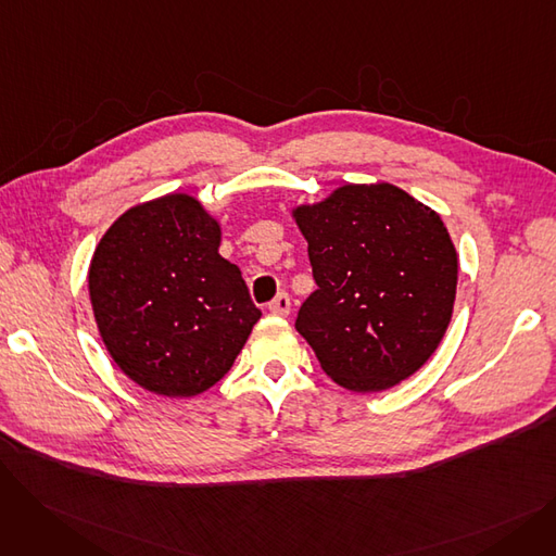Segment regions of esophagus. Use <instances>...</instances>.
I'll return each instance as SVG.
<instances>
[{
	"label": "esophagus",
	"instance_id": "34e87169",
	"mask_svg": "<svg viewBox=\"0 0 556 556\" xmlns=\"http://www.w3.org/2000/svg\"><path fill=\"white\" fill-rule=\"evenodd\" d=\"M268 311L275 313V315H281L286 317L290 313V298L286 293H279L270 304H268Z\"/></svg>",
	"mask_w": 556,
	"mask_h": 556
}]
</instances>
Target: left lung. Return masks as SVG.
<instances>
[{"instance_id": "left-lung-1", "label": "left lung", "mask_w": 556, "mask_h": 556, "mask_svg": "<svg viewBox=\"0 0 556 556\" xmlns=\"http://www.w3.org/2000/svg\"><path fill=\"white\" fill-rule=\"evenodd\" d=\"M295 220L308 241L315 293L295 329L323 369L354 392L413 376L453 315L457 254L430 207L394 185H346Z\"/></svg>"}]
</instances>
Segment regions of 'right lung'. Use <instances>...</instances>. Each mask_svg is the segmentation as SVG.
<instances>
[{"label": "right lung", "mask_w": 556, "mask_h": 556, "mask_svg": "<svg viewBox=\"0 0 556 556\" xmlns=\"http://www.w3.org/2000/svg\"><path fill=\"white\" fill-rule=\"evenodd\" d=\"M220 227L185 193L137 204L103 233L90 300L114 363L143 390L195 396L216 386L261 317Z\"/></svg>", "instance_id": "obj_1"}]
</instances>
